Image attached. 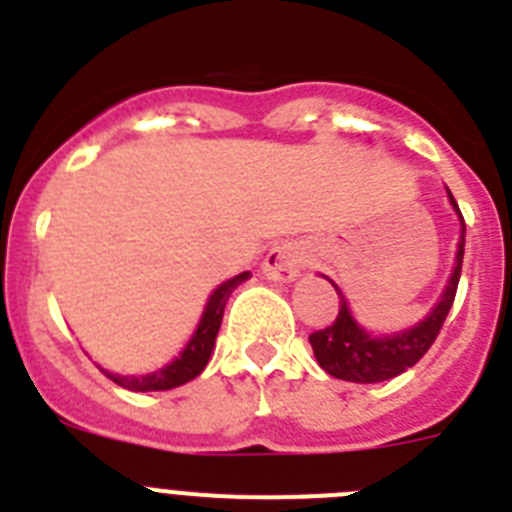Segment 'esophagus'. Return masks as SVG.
Segmentation results:
<instances>
[{"label":"esophagus","instance_id":"esophagus-1","mask_svg":"<svg viewBox=\"0 0 512 512\" xmlns=\"http://www.w3.org/2000/svg\"><path fill=\"white\" fill-rule=\"evenodd\" d=\"M302 266H305V248L295 241H284L269 248L261 269L271 282H292L300 274Z\"/></svg>","mask_w":512,"mask_h":512}]
</instances>
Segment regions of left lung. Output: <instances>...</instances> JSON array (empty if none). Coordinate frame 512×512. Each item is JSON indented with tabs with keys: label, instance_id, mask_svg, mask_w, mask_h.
Instances as JSON below:
<instances>
[{
	"label": "left lung",
	"instance_id": "1",
	"mask_svg": "<svg viewBox=\"0 0 512 512\" xmlns=\"http://www.w3.org/2000/svg\"><path fill=\"white\" fill-rule=\"evenodd\" d=\"M449 197L451 205L456 207V212L461 217V241L459 251H456V266L449 284H446V292L441 295V302L433 307V312L423 323H418L410 330H402L397 336H369L351 318L341 289L330 282L338 292V315L328 328L310 333L312 354H315L318 364L323 366L330 377L359 384L384 382V379H392L397 374L408 372L410 366H415L428 354V348L438 338V333L443 328V320H446L451 305H454L456 287H459L461 277V261H464V235H467V225H464V215H461L459 205H456L454 194L449 192Z\"/></svg>",
	"mask_w": 512,
	"mask_h": 512
}]
</instances>
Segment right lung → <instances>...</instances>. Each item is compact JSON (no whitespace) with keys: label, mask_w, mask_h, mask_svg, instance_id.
I'll return each instance as SVG.
<instances>
[{"label":"right lung","mask_w":512,"mask_h":512,"mask_svg":"<svg viewBox=\"0 0 512 512\" xmlns=\"http://www.w3.org/2000/svg\"><path fill=\"white\" fill-rule=\"evenodd\" d=\"M246 279H248V271H243V274L228 279V282L220 284V287L212 292L210 302H207L205 312H202L200 325H197V330H194L192 341L187 343L182 356L171 361L169 366H164V369H158V372L153 374H146V377H122V374H110V372H104V369L102 372L107 374L115 384H120V387L133 392L174 390V387H182V384L192 382L194 377H200L202 369H205L207 361H210L217 330H220V323H223L225 302H228V297L233 295V289L241 282H246Z\"/></svg>","instance_id":"obj_1"}]
</instances>
